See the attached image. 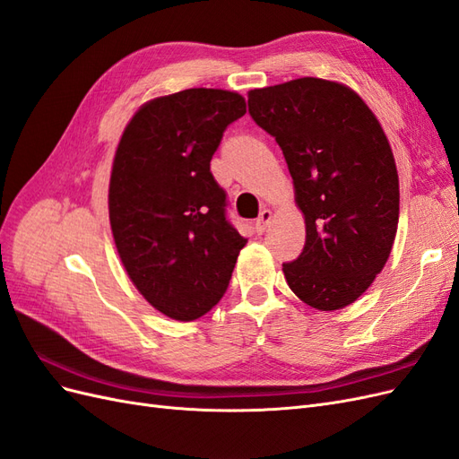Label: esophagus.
<instances>
[{"instance_id": "obj_1", "label": "esophagus", "mask_w": 459, "mask_h": 459, "mask_svg": "<svg viewBox=\"0 0 459 459\" xmlns=\"http://www.w3.org/2000/svg\"><path fill=\"white\" fill-rule=\"evenodd\" d=\"M270 221H272V212L270 211H266V208H264V211L260 212V216H258V220H256V231L258 233H264L266 231V228L270 226Z\"/></svg>"}]
</instances>
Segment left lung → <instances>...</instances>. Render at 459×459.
Masks as SVG:
<instances>
[{"instance_id":"1","label":"left lung","mask_w":459,"mask_h":459,"mask_svg":"<svg viewBox=\"0 0 459 459\" xmlns=\"http://www.w3.org/2000/svg\"><path fill=\"white\" fill-rule=\"evenodd\" d=\"M248 115L281 147L307 221V243L283 264L293 293L317 310L352 304L391 255L398 174L377 118L351 88L299 78L248 91Z\"/></svg>"}]
</instances>
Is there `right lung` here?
<instances>
[{
	"mask_svg": "<svg viewBox=\"0 0 459 459\" xmlns=\"http://www.w3.org/2000/svg\"><path fill=\"white\" fill-rule=\"evenodd\" d=\"M245 113L235 91L184 90L137 110L117 149L108 186L117 251L151 307L179 322L216 307L247 243L211 172L226 128Z\"/></svg>",
	"mask_w": 459,
	"mask_h": 459,
	"instance_id": "right-lung-1",
	"label": "right lung"
}]
</instances>
